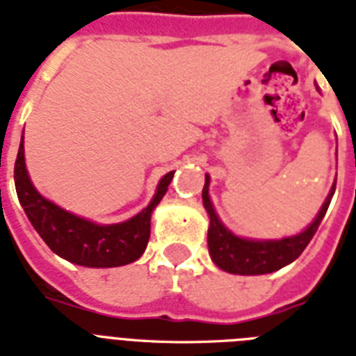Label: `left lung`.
Instances as JSON below:
<instances>
[{
    "instance_id": "obj_1",
    "label": "left lung",
    "mask_w": 356,
    "mask_h": 356,
    "mask_svg": "<svg viewBox=\"0 0 356 356\" xmlns=\"http://www.w3.org/2000/svg\"><path fill=\"white\" fill-rule=\"evenodd\" d=\"M208 183H210V179L207 175L203 188V204L210 216V228H208L210 256L219 268L232 274H247V276L274 273L298 258L305 250L309 241L313 239L314 232L318 230L323 216L327 212L329 203H331V197H333L334 186H337L334 183L333 190L325 199L316 219L302 234L293 236V238L280 239V241H250V239H241L234 236L232 232H228L223 223L219 221L213 212L212 203H210V197H208Z\"/></svg>"
}]
</instances>
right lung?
<instances>
[{"label": "right lung", "mask_w": 356, "mask_h": 356, "mask_svg": "<svg viewBox=\"0 0 356 356\" xmlns=\"http://www.w3.org/2000/svg\"><path fill=\"white\" fill-rule=\"evenodd\" d=\"M173 173H166L161 179L155 197L143 212L126 223L102 227L65 212L34 190L25 170L23 137L14 164L16 193L29 221L54 254L83 267H120L143 256L149 239L153 208L164 197Z\"/></svg>", "instance_id": "obj_1"}]
</instances>
